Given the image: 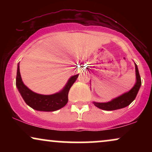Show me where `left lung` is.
<instances>
[{
	"mask_svg": "<svg viewBox=\"0 0 152 152\" xmlns=\"http://www.w3.org/2000/svg\"><path fill=\"white\" fill-rule=\"evenodd\" d=\"M135 69H136V76H137V83L134 85L133 88L131 89L127 93L120 96L118 98L113 99L111 102L107 103H96L94 102V105L96 107L102 109L106 111H113V110H116L124 108L129 106L133 101L135 99L137 96L138 91H139V88H140L141 84H142V81H141L140 75H139V70H138L137 65L135 64Z\"/></svg>",
	"mask_w": 152,
	"mask_h": 152,
	"instance_id": "obj_1",
	"label": "left lung"
}]
</instances>
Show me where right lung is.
<instances>
[{
	"label": "right lung",
	"instance_id": "1",
	"mask_svg": "<svg viewBox=\"0 0 152 152\" xmlns=\"http://www.w3.org/2000/svg\"><path fill=\"white\" fill-rule=\"evenodd\" d=\"M78 76V74L71 77L64 89L59 93L53 95H41L34 93L23 84L18 65L16 75V86L23 100L32 109L37 111H54L64 107L67 104L69 91Z\"/></svg>",
	"mask_w": 152,
	"mask_h": 152
}]
</instances>
